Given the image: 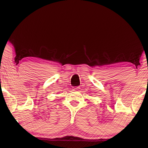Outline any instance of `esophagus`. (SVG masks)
I'll return each mask as SVG.
<instances>
[{
  "label": "esophagus",
  "mask_w": 148,
  "mask_h": 148,
  "mask_svg": "<svg viewBox=\"0 0 148 148\" xmlns=\"http://www.w3.org/2000/svg\"><path fill=\"white\" fill-rule=\"evenodd\" d=\"M79 88V87H77L75 88V89H76V90H78Z\"/></svg>",
  "instance_id": "34e87169"
}]
</instances>
